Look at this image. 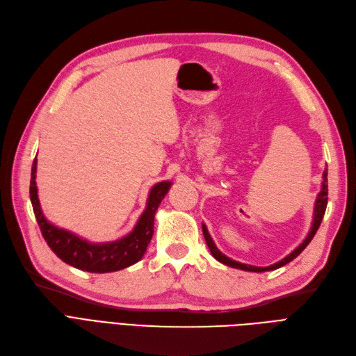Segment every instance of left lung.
I'll return each instance as SVG.
<instances>
[{
	"label": "left lung",
	"mask_w": 356,
	"mask_h": 356,
	"mask_svg": "<svg viewBox=\"0 0 356 356\" xmlns=\"http://www.w3.org/2000/svg\"><path fill=\"white\" fill-rule=\"evenodd\" d=\"M327 195H328V189H327V168H325V170H324V173H323L321 191H320V193H318V196H317V200H315L312 227H311V230H309L308 236L305 238V241L302 242V243L295 249V251H292V254H289V255H287V257H284L282 261L275 262V264H273V266H268V267H255V266H248V264H242V262H238V261H234V259H232V258L226 257L225 254H221V252L218 251V248L216 246V243H214L213 238H211V236H209V233H208V230H207V226H205V225H202V232H204L205 242H207V245H208V248H209V251H211L213 257H214L217 261H220L221 264L229 266V267H232V268H239V270L254 271V273L271 271V270H275V268H280V267L286 266L287 262L293 261V259H295V258H296L302 251H304V249L308 246V243L312 241V238L315 236V233H317V230H318V227H320V225H321V221H323V217H324V213H325V208H327V200H328V198H327Z\"/></svg>",
	"instance_id": "obj_1"
}]
</instances>
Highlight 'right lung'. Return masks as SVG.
Instances as JSON below:
<instances>
[{
  "label": "right lung",
  "instance_id": "obj_1",
  "mask_svg": "<svg viewBox=\"0 0 356 356\" xmlns=\"http://www.w3.org/2000/svg\"><path fill=\"white\" fill-rule=\"evenodd\" d=\"M35 179L36 158L32 164L29 193L33 213L45 242L51 248V251L61 261H64L65 264L88 273L118 271L134 266L139 259H142L154 234L155 213L171 186V181H160L155 186H152L148 196L147 208H145V211L138 220L135 229L127 236H124V238L107 243H90L82 238H79V236L72 232L58 229L57 226L51 225L45 218L41 209V204H39L38 200V188Z\"/></svg>",
  "mask_w": 356,
  "mask_h": 356
}]
</instances>
